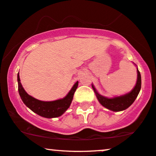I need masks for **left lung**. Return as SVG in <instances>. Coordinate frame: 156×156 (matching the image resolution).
Returning <instances> with one entry per match:
<instances>
[{
	"label": "left lung",
	"mask_w": 156,
	"mask_h": 156,
	"mask_svg": "<svg viewBox=\"0 0 156 156\" xmlns=\"http://www.w3.org/2000/svg\"><path fill=\"white\" fill-rule=\"evenodd\" d=\"M137 74V81H136V86L134 87V88L129 93L119 96V97L108 98L101 96L97 92L95 87L92 84V88L99 103L105 108L113 112H121L129 108L136 100L141 88V76H140V72L138 71V68Z\"/></svg>",
	"instance_id": "left-lung-1"
}]
</instances>
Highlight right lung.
<instances>
[{
	"label": "right lung",
	"instance_id": "1",
	"mask_svg": "<svg viewBox=\"0 0 156 156\" xmlns=\"http://www.w3.org/2000/svg\"><path fill=\"white\" fill-rule=\"evenodd\" d=\"M18 92L20 97L26 106L35 114L44 118H56L62 115L68 108L73 99L74 94L78 87V82H76L72 87L67 96L63 99H57L52 101H43L30 96L23 89L20 83V76L18 73Z\"/></svg>",
	"mask_w": 156,
	"mask_h": 156
}]
</instances>
